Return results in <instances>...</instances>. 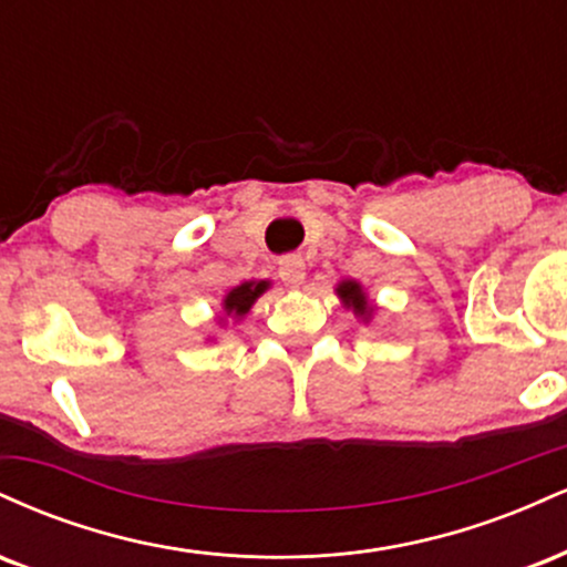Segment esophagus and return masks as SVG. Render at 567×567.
<instances>
[{"mask_svg":"<svg viewBox=\"0 0 567 567\" xmlns=\"http://www.w3.org/2000/svg\"><path fill=\"white\" fill-rule=\"evenodd\" d=\"M277 275L282 279L285 285H290V288H298V285L303 282L306 277V264L301 256H282L277 264Z\"/></svg>","mask_w":567,"mask_h":567,"instance_id":"obj_1","label":"esophagus"}]
</instances>
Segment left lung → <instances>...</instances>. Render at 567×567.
<instances>
[{
    "label": "left lung",
    "mask_w": 567,
    "mask_h": 567,
    "mask_svg": "<svg viewBox=\"0 0 567 567\" xmlns=\"http://www.w3.org/2000/svg\"><path fill=\"white\" fill-rule=\"evenodd\" d=\"M338 296H341L343 303L351 306V309H354L360 317L373 315V309L368 306L365 292H362V288L357 282H341V285H338Z\"/></svg>",
    "instance_id": "left-lung-1"
}]
</instances>
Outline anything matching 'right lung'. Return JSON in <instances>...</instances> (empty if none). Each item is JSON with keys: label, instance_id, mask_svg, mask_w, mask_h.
I'll return each mask as SVG.
<instances>
[{"label": "right lung", "instance_id": "1", "mask_svg": "<svg viewBox=\"0 0 567 567\" xmlns=\"http://www.w3.org/2000/svg\"><path fill=\"white\" fill-rule=\"evenodd\" d=\"M266 288H269V282H245V285H239V288H234L224 301L226 315H234V317L247 315L252 301H256V298L261 296Z\"/></svg>", "mask_w": 567, "mask_h": 567}]
</instances>
